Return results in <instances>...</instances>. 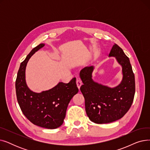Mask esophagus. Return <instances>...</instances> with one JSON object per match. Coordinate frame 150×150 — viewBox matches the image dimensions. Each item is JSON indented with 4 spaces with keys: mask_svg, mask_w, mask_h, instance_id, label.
Returning a JSON list of instances; mask_svg holds the SVG:
<instances>
[{
    "mask_svg": "<svg viewBox=\"0 0 150 150\" xmlns=\"http://www.w3.org/2000/svg\"><path fill=\"white\" fill-rule=\"evenodd\" d=\"M76 83L77 87L78 88V89H80V86H81V84H82V81H81L80 79H77Z\"/></svg>",
    "mask_w": 150,
    "mask_h": 150,
    "instance_id": "1",
    "label": "esophagus"
}]
</instances>
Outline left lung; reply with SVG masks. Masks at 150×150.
<instances>
[{"instance_id":"1","label":"left lung","mask_w":150,"mask_h":150,"mask_svg":"<svg viewBox=\"0 0 150 150\" xmlns=\"http://www.w3.org/2000/svg\"><path fill=\"white\" fill-rule=\"evenodd\" d=\"M115 57L122 67L121 83L114 88L95 82L92 80L93 66L86 67L80 72L83 84L80 90L85 100V109L89 119L103 124L120 119L129 109L135 94V77L128 57L116 44L109 57Z\"/></svg>"}]
</instances>
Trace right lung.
Listing matches in <instances>:
<instances>
[{
  "instance_id": "add662e5",
  "label": "right lung",
  "mask_w": 150,
  "mask_h": 150,
  "mask_svg": "<svg viewBox=\"0 0 150 150\" xmlns=\"http://www.w3.org/2000/svg\"><path fill=\"white\" fill-rule=\"evenodd\" d=\"M45 45L40 44L21 63L16 80V92L22 113L31 123L42 128L55 129L62 125L70 100L78 92L76 78L69 83L59 82L41 93L31 91L25 81V68L31 56Z\"/></svg>"
}]
</instances>
